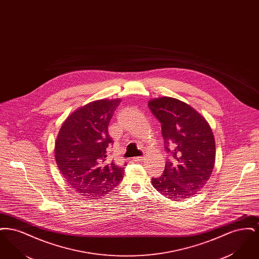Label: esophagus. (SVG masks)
Instances as JSON below:
<instances>
[{
  "mask_svg": "<svg viewBox=\"0 0 259 259\" xmlns=\"http://www.w3.org/2000/svg\"><path fill=\"white\" fill-rule=\"evenodd\" d=\"M144 159H145V157H144V156H138V157H134V158H133V160L135 161V162L144 161Z\"/></svg>",
  "mask_w": 259,
  "mask_h": 259,
  "instance_id": "34e87169",
  "label": "esophagus"
}]
</instances>
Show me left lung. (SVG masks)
I'll use <instances>...</instances> for the list:
<instances>
[{
	"label": "left lung",
	"instance_id": "8db88e82",
	"mask_svg": "<svg viewBox=\"0 0 259 259\" xmlns=\"http://www.w3.org/2000/svg\"><path fill=\"white\" fill-rule=\"evenodd\" d=\"M148 107L161 124L167 159L153 187L171 200L191 197L209 181L214 167L215 143L208 121L185 102L171 97L153 99Z\"/></svg>",
	"mask_w": 259,
	"mask_h": 259
}]
</instances>
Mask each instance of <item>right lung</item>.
<instances>
[{
	"instance_id": "1",
	"label": "right lung",
	"mask_w": 259,
	"mask_h": 259,
	"mask_svg": "<svg viewBox=\"0 0 259 259\" xmlns=\"http://www.w3.org/2000/svg\"><path fill=\"white\" fill-rule=\"evenodd\" d=\"M120 99L97 100L78 108L62 124L55 160L67 184L83 196H105L123 179L124 167L107 160L113 143L108 132Z\"/></svg>"
}]
</instances>
